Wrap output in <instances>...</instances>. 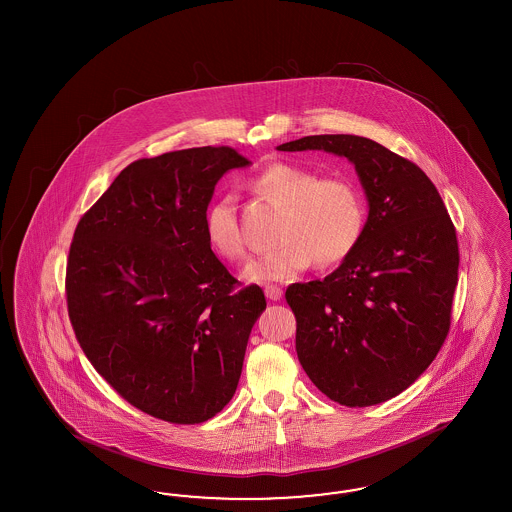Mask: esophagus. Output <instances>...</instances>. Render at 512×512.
<instances>
[{
    "label": "esophagus",
    "mask_w": 512,
    "mask_h": 512,
    "mask_svg": "<svg viewBox=\"0 0 512 512\" xmlns=\"http://www.w3.org/2000/svg\"><path fill=\"white\" fill-rule=\"evenodd\" d=\"M264 295H266L268 300L278 302V300H281V296H283V291H281V287H278V285H266L264 287Z\"/></svg>",
    "instance_id": "obj_1"
}]
</instances>
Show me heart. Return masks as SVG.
<instances>
[{
    "instance_id": "heart-1",
    "label": "heart",
    "mask_w": 512,
    "mask_h": 512,
    "mask_svg": "<svg viewBox=\"0 0 512 512\" xmlns=\"http://www.w3.org/2000/svg\"><path fill=\"white\" fill-rule=\"evenodd\" d=\"M253 186L285 208L279 221V246L251 261L244 278L266 283L291 279L310 268L332 266L357 248L366 227V202L357 184L343 176L321 178L293 163H274L253 178ZM210 248L225 261L246 255L244 234L231 195L210 204L204 216Z\"/></svg>"
}]
</instances>
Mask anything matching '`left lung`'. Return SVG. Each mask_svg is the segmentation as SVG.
Instances as JSON below:
<instances>
[{"label":"left lung","mask_w":512,"mask_h":512,"mask_svg":"<svg viewBox=\"0 0 512 512\" xmlns=\"http://www.w3.org/2000/svg\"><path fill=\"white\" fill-rule=\"evenodd\" d=\"M278 150L347 157L368 201L353 253L323 281L285 293L298 360L334 402H387L419 379L449 332L460 257L447 208L415 163L375 140L313 135Z\"/></svg>","instance_id":"1"}]
</instances>
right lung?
I'll return each mask as SVG.
<instances>
[{"instance_id": "obj_1", "label": "right lung", "mask_w": 512, "mask_h": 512, "mask_svg": "<svg viewBox=\"0 0 512 512\" xmlns=\"http://www.w3.org/2000/svg\"><path fill=\"white\" fill-rule=\"evenodd\" d=\"M251 161L227 146L139 159L78 221L67 308L93 368L155 419L199 424L231 402L261 287L236 279L206 240L225 172Z\"/></svg>"}]
</instances>
